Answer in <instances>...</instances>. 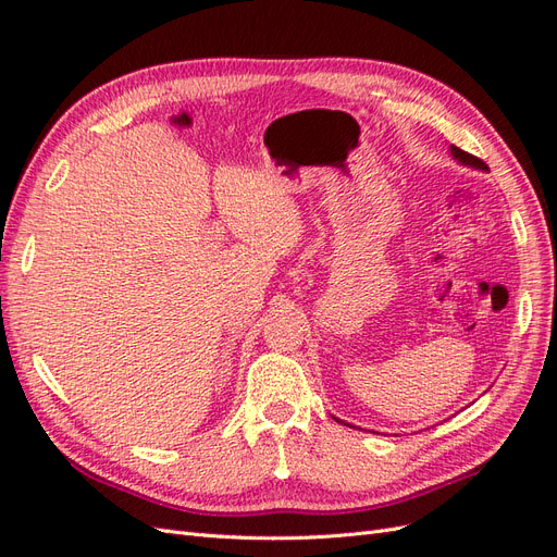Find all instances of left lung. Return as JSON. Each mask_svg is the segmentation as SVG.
<instances>
[{
	"instance_id": "left-lung-1",
	"label": "left lung",
	"mask_w": 557,
	"mask_h": 557,
	"mask_svg": "<svg viewBox=\"0 0 557 557\" xmlns=\"http://www.w3.org/2000/svg\"><path fill=\"white\" fill-rule=\"evenodd\" d=\"M450 153H453V158H455V160H460L462 164L476 166V170H487V164H485L481 158L467 153V150H462V148H458V146H450Z\"/></svg>"
}]
</instances>
